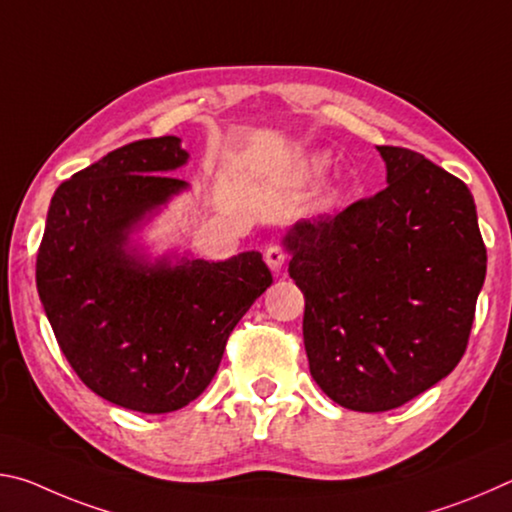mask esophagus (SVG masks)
Here are the masks:
<instances>
[{
  "instance_id": "34e87169",
  "label": "esophagus",
  "mask_w": 512,
  "mask_h": 512,
  "mask_svg": "<svg viewBox=\"0 0 512 512\" xmlns=\"http://www.w3.org/2000/svg\"><path fill=\"white\" fill-rule=\"evenodd\" d=\"M264 259H266V264H268V268H271V271H280L284 262H287V253H284L282 246H268L266 253H264Z\"/></svg>"
}]
</instances>
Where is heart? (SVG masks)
I'll list each match as a JSON object with an SVG mask.
<instances>
[{"label": "heart", "instance_id": "heart-1", "mask_svg": "<svg viewBox=\"0 0 512 512\" xmlns=\"http://www.w3.org/2000/svg\"><path fill=\"white\" fill-rule=\"evenodd\" d=\"M323 167H325V158H311L307 162V171H311V173H318Z\"/></svg>", "mask_w": 512, "mask_h": 512}]
</instances>
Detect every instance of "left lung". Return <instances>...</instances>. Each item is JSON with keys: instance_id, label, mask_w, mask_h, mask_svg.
<instances>
[{"instance_id": "1", "label": "left lung", "mask_w": 512, "mask_h": 512, "mask_svg": "<svg viewBox=\"0 0 512 512\" xmlns=\"http://www.w3.org/2000/svg\"><path fill=\"white\" fill-rule=\"evenodd\" d=\"M377 151L381 192L284 237L311 377L361 413L397 409L458 366L488 262L463 180L411 149Z\"/></svg>"}]
</instances>
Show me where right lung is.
<instances>
[{
    "label": "right lung",
    "instance_id": "1",
    "mask_svg": "<svg viewBox=\"0 0 512 512\" xmlns=\"http://www.w3.org/2000/svg\"><path fill=\"white\" fill-rule=\"evenodd\" d=\"M187 158L173 135L103 155L56 189L38 248V293L69 366L92 393L140 413L196 400L273 282L255 250L149 264L128 248L137 223L187 187L169 176Z\"/></svg>",
    "mask_w": 512,
    "mask_h": 512
}]
</instances>
